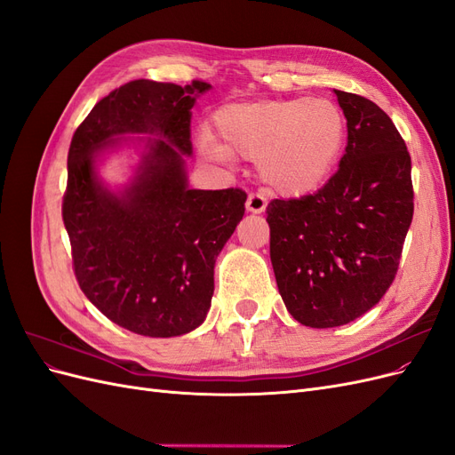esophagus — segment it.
<instances>
[{
	"label": "esophagus",
	"instance_id": "1",
	"mask_svg": "<svg viewBox=\"0 0 455 455\" xmlns=\"http://www.w3.org/2000/svg\"><path fill=\"white\" fill-rule=\"evenodd\" d=\"M267 206V199L261 194H251L249 199H246V211L251 214H261L266 211Z\"/></svg>",
	"mask_w": 455,
	"mask_h": 455
}]
</instances>
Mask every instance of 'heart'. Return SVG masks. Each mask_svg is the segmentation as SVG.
I'll list each match as a JSON object with an SVG mask.
<instances>
[{
  "instance_id": "b5f03b06",
  "label": "heart",
  "mask_w": 455,
  "mask_h": 455,
  "mask_svg": "<svg viewBox=\"0 0 455 455\" xmlns=\"http://www.w3.org/2000/svg\"><path fill=\"white\" fill-rule=\"evenodd\" d=\"M214 136L199 139L211 161H258L264 184L284 197H307L334 174L347 140L341 109L328 99L239 102L214 114Z\"/></svg>"
}]
</instances>
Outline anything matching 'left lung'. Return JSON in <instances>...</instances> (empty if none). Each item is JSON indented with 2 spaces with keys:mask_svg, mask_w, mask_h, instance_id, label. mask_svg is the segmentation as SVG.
<instances>
[{
  "mask_svg": "<svg viewBox=\"0 0 455 455\" xmlns=\"http://www.w3.org/2000/svg\"><path fill=\"white\" fill-rule=\"evenodd\" d=\"M347 119L338 172L313 196L267 204L279 294L311 328L347 324L387 292L414 216L411 161L391 117L336 91Z\"/></svg>",
  "mask_w": 455,
  "mask_h": 455,
  "instance_id": "1",
  "label": "left lung"
}]
</instances>
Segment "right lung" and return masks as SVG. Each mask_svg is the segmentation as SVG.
<instances>
[{"mask_svg": "<svg viewBox=\"0 0 455 455\" xmlns=\"http://www.w3.org/2000/svg\"><path fill=\"white\" fill-rule=\"evenodd\" d=\"M209 84L136 79L109 92L76 131L62 218L76 277L109 321L148 338L201 326L214 294V264L244 214L241 189H191V108ZM123 147L140 154L112 188L100 167Z\"/></svg>", "mask_w": 455, "mask_h": 455, "instance_id": "obj_1", "label": "right lung"}]
</instances>
